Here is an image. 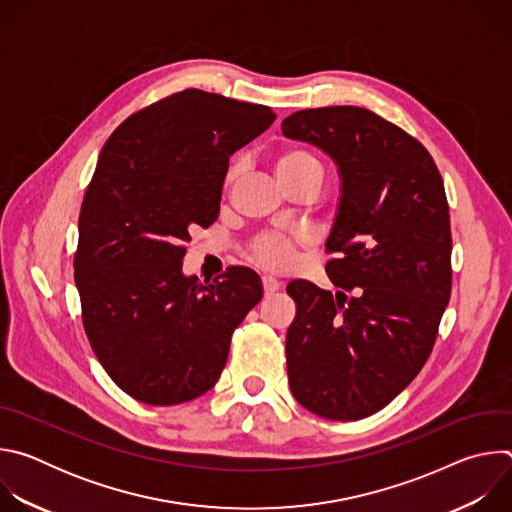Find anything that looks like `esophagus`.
<instances>
[{
    "label": "esophagus",
    "mask_w": 512,
    "mask_h": 512,
    "mask_svg": "<svg viewBox=\"0 0 512 512\" xmlns=\"http://www.w3.org/2000/svg\"><path fill=\"white\" fill-rule=\"evenodd\" d=\"M261 281H263V291H265L267 296H269V294H273V291H277V289H279V285H281L277 279H273V277H269V275H265Z\"/></svg>",
    "instance_id": "34e87169"
}]
</instances>
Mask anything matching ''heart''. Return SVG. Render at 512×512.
<instances>
[{"mask_svg": "<svg viewBox=\"0 0 512 512\" xmlns=\"http://www.w3.org/2000/svg\"><path fill=\"white\" fill-rule=\"evenodd\" d=\"M273 172L283 188L296 184L300 180H314L320 184L324 166L322 162L308 150L302 148H283L277 152L273 160ZM239 174V166H233L227 176V184H231ZM306 243V237L300 233H283L273 231L261 235L251 249L253 259L271 271H281L291 263V255L294 251Z\"/></svg>", "mask_w": 512, "mask_h": 512, "instance_id": "heart-1", "label": "heart"}]
</instances>
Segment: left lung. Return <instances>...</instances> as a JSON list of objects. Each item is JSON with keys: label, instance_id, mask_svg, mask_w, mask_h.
I'll use <instances>...</instances> for the list:
<instances>
[{"label": "left lung", "instance_id": "obj_1", "mask_svg": "<svg viewBox=\"0 0 512 512\" xmlns=\"http://www.w3.org/2000/svg\"><path fill=\"white\" fill-rule=\"evenodd\" d=\"M281 133L322 150L340 178L326 239L340 253L326 265L338 291L287 283L298 306L285 338L289 389L320 417H369L417 377L450 302L444 180L417 139L369 109L298 111Z\"/></svg>", "mask_w": 512, "mask_h": 512}]
</instances>
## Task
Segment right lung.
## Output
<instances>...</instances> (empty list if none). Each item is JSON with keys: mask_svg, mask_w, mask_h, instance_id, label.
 Wrapping results in <instances>:
<instances>
[{"mask_svg": "<svg viewBox=\"0 0 512 512\" xmlns=\"http://www.w3.org/2000/svg\"><path fill=\"white\" fill-rule=\"evenodd\" d=\"M275 121L269 107L186 89L131 115L99 154L79 216L75 283L109 377L148 405H180L221 377L261 277L182 271L192 227L218 218L231 156Z\"/></svg>", "mask_w": 512, "mask_h": 512, "instance_id": "1", "label": "right lung"}]
</instances>
